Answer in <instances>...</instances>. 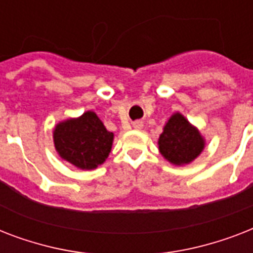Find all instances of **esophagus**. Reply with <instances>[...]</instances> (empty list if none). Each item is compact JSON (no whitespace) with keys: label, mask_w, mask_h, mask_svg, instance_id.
<instances>
[{"label":"esophagus","mask_w":253,"mask_h":253,"mask_svg":"<svg viewBox=\"0 0 253 253\" xmlns=\"http://www.w3.org/2000/svg\"><path fill=\"white\" fill-rule=\"evenodd\" d=\"M132 127H134L135 130H140V128H143V122L142 121H135L132 123Z\"/></svg>","instance_id":"obj_1"}]
</instances>
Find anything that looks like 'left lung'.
<instances>
[{"label": "left lung", "mask_w": 253, "mask_h": 253, "mask_svg": "<svg viewBox=\"0 0 253 253\" xmlns=\"http://www.w3.org/2000/svg\"><path fill=\"white\" fill-rule=\"evenodd\" d=\"M159 151L173 166H186L196 160L205 148V138L181 113L170 115L158 140Z\"/></svg>", "instance_id": "8db88e82"}]
</instances>
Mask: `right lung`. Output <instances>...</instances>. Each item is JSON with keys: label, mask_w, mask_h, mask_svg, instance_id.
<instances>
[{"label": "right lung", "mask_w": 253, "mask_h": 253, "mask_svg": "<svg viewBox=\"0 0 253 253\" xmlns=\"http://www.w3.org/2000/svg\"><path fill=\"white\" fill-rule=\"evenodd\" d=\"M114 134L106 130L94 111L61 121L53 128L55 150L63 160L83 170H91L107 159Z\"/></svg>", "instance_id": "obj_1"}]
</instances>
